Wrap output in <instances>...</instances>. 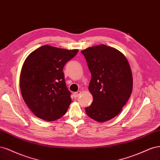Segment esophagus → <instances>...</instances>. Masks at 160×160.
<instances>
[{
  "label": "esophagus",
  "mask_w": 160,
  "mask_h": 160,
  "mask_svg": "<svg viewBox=\"0 0 160 160\" xmlns=\"http://www.w3.org/2000/svg\"><path fill=\"white\" fill-rule=\"evenodd\" d=\"M80 94H81V91H78V92H74L73 95H74V98H77V97H78Z\"/></svg>",
  "instance_id": "esophagus-1"
}]
</instances>
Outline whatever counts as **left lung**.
<instances>
[{
  "label": "left lung",
  "instance_id": "obj_1",
  "mask_svg": "<svg viewBox=\"0 0 160 160\" xmlns=\"http://www.w3.org/2000/svg\"><path fill=\"white\" fill-rule=\"evenodd\" d=\"M91 72L89 91L92 104L85 108L87 115L104 122L116 116L128 102L132 91L130 66L119 50L101 44L81 51Z\"/></svg>",
  "mask_w": 160,
  "mask_h": 160
}]
</instances>
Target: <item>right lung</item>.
Instances as JSON below:
<instances>
[{"instance_id": "1", "label": "right lung", "mask_w": 160, "mask_h": 160, "mask_svg": "<svg viewBox=\"0 0 160 160\" xmlns=\"http://www.w3.org/2000/svg\"><path fill=\"white\" fill-rule=\"evenodd\" d=\"M78 50H66L44 45L25 60L20 77L23 99L34 114L46 121L62 117L71 103L63 68Z\"/></svg>"}]
</instances>
